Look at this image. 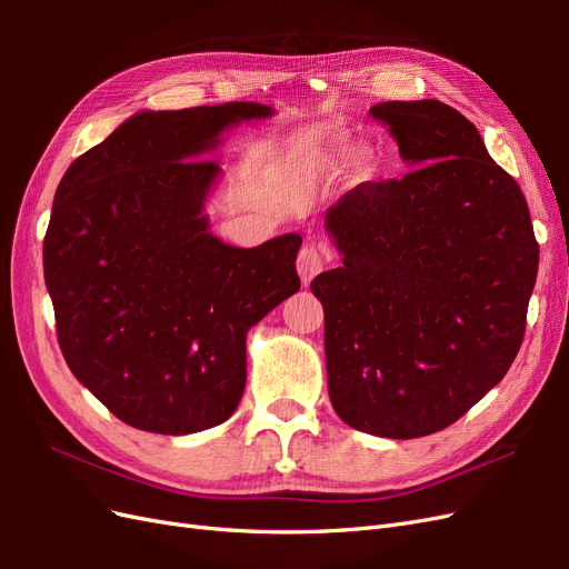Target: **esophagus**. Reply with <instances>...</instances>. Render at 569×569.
I'll return each mask as SVG.
<instances>
[{
	"label": "esophagus",
	"instance_id": "esophagus-1",
	"mask_svg": "<svg viewBox=\"0 0 569 569\" xmlns=\"http://www.w3.org/2000/svg\"><path fill=\"white\" fill-rule=\"evenodd\" d=\"M325 268V258L316 247H303L297 256V270L303 284L311 282L316 274H320Z\"/></svg>",
	"mask_w": 569,
	"mask_h": 569
}]
</instances>
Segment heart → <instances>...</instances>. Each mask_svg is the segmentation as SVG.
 I'll use <instances>...</instances> for the list:
<instances>
[{"instance_id":"heart-1","label":"heart","mask_w":569,"mask_h":569,"mask_svg":"<svg viewBox=\"0 0 569 569\" xmlns=\"http://www.w3.org/2000/svg\"><path fill=\"white\" fill-rule=\"evenodd\" d=\"M351 153V142L349 137H332L330 142H327L320 151H316L313 157V166L318 170H335L339 168L343 161L349 159ZM353 173L358 178H370L375 173V157L372 151H358L353 157Z\"/></svg>"}]
</instances>
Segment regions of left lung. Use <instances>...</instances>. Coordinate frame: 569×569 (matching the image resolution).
Segmentation results:
<instances>
[{
	"label": "left lung",
	"mask_w": 569,
	"mask_h": 569,
	"mask_svg": "<svg viewBox=\"0 0 569 569\" xmlns=\"http://www.w3.org/2000/svg\"><path fill=\"white\" fill-rule=\"evenodd\" d=\"M370 113L416 170L358 184L327 209L341 266L311 291L337 416L358 432L418 439L506 377L539 244L518 182L462 113L437 99L382 101Z\"/></svg>",
	"instance_id": "1"
}]
</instances>
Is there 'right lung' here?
<instances>
[{"mask_svg":"<svg viewBox=\"0 0 569 569\" xmlns=\"http://www.w3.org/2000/svg\"><path fill=\"white\" fill-rule=\"evenodd\" d=\"M256 101L140 111L61 178L44 237V282L76 380L118 420L153 435L226 422L247 385V335L297 295L301 237L239 249L211 232L222 170L206 153Z\"/></svg>","mask_w":569,"mask_h":569,"instance_id":"1","label":"right lung"}]
</instances>
